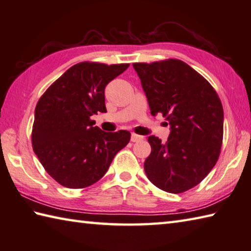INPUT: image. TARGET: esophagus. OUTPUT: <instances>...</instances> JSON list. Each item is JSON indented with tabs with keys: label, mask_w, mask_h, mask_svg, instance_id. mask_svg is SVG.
<instances>
[{
	"label": "esophagus",
	"mask_w": 251,
	"mask_h": 251,
	"mask_svg": "<svg viewBox=\"0 0 251 251\" xmlns=\"http://www.w3.org/2000/svg\"><path fill=\"white\" fill-rule=\"evenodd\" d=\"M143 138H144L143 136L137 135V134H135V133H133V134H131V136H130V140L133 141V143H136V141H139V140H141Z\"/></svg>",
	"instance_id": "1"
}]
</instances>
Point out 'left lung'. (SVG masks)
<instances>
[{
  "instance_id": "1",
  "label": "left lung",
  "mask_w": 251,
  "mask_h": 251,
  "mask_svg": "<svg viewBox=\"0 0 251 251\" xmlns=\"http://www.w3.org/2000/svg\"><path fill=\"white\" fill-rule=\"evenodd\" d=\"M152 116L170 126L166 144L149 136L151 152L144 163L148 179L169 193L185 192L213 169L223 141L224 112L213 86L193 68L168 59L134 63Z\"/></svg>"
}]
</instances>
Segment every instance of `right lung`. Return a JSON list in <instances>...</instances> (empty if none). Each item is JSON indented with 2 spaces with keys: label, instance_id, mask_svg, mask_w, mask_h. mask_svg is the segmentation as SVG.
<instances>
[{
  "label": "right lung",
  "instance_id": "add662e5",
  "mask_svg": "<svg viewBox=\"0 0 251 251\" xmlns=\"http://www.w3.org/2000/svg\"><path fill=\"white\" fill-rule=\"evenodd\" d=\"M128 63L80 62L49 86L35 108L31 144L45 170L70 189L92 185L105 175L130 133H107L94 126L93 114L105 113V86Z\"/></svg>",
  "mask_w": 251,
  "mask_h": 251
}]
</instances>
